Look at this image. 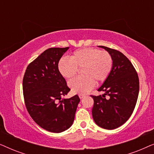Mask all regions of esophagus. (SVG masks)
<instances>
[{
	"label": "esophagus",
	"mask_w": 154,
	"mask_h": 154,
	"mask_svg": "<svg viewBox=\"0 0 154 154\" xmlns=\"http://www.w3.org/2000/svg\"><path fill=\"white\" fill-rule=\"evenodd\" d=\"M79 97H80V99H83L84 97H85V95H84V94H79Z\"/></svg>",
	"instance_id": "34e87169"
}]
</instances>
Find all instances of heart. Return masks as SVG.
Instances as JSON below:
<instances>
[{"instance_id": "1", "label": "heart", "mask_w": 154, "mask_h": 154, "mask_svg": "<svg viewBox=\"0 0 154 154\" xmlns=\"http://www.w3.org/2000/svg\"><path fill=\"white\" fill-rule=\"evenodd\" d=\"M113 68V58L108 52L96 48L76 50L69 59H62L58 69L62 76L70 79L81 69L82 75L69 81V86L74 93L85 94L93 88L94 82L102 83L109 77Z\"/></svg>"}]
</instances>
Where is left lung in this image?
I'll use <instances>...</instances> for the list:
<instances>
[{"mask_svg":"<svg viewBox=\"0 0 154 154\" xmlns=\"http://www.w3.org/2000/svg\"><path fill=\"white\" fill-rule=\"evenodd\" d=\"M104 48L113 58V68L109 77L97 90L104 94L92 95L94 100L92 114L95 123L106 130L120 127L129 119L137 100L140 82L130 61L116 50ZM109 96L106 99V95Z\"/></svg>","mask_w":154,"mask_h":154,"instance_id":"obj_1","label":"left lung"}]
</instances>
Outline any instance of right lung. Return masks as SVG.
<instances>
[{
  "label": "right lung",
  "mask_w": 154,
  "mask_h": 154,
  "mask_svg": "<svg viewBox=\"0 0 154 154\" xmlns=\"http://www.w3.org/2000/svg\"><path fill=\"white\" fill-rule=\"evenodd\" d=\"M69 48L45 50L29 64L23 79V94L29 115L40 127L56 133L72 125L80 102L77 94L62 99L70 88L59 71L58 63Z\"/></svg>",
  "instance_id": "right-lung-1"
}]
</instances>
